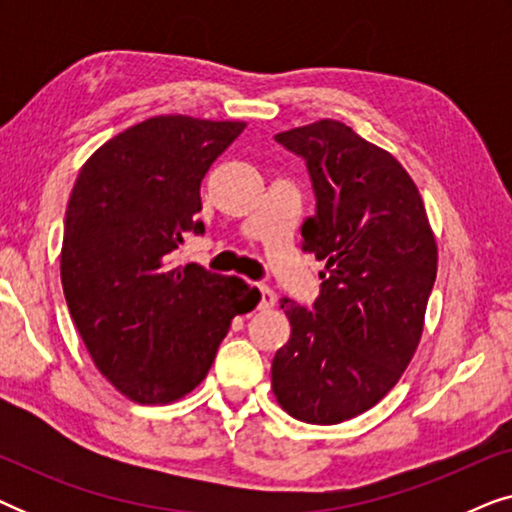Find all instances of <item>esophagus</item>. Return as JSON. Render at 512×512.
<instances>
[{"mask_svg":"<svg viewBox=\"0 0 512 512\" xmlns=\"http://www.w3.org/2000/svg\"><path fill=\"white\" fill-rule=\"evenodd\" d=\"M258 293H261V300H258V310H270L275 305V291L268 289V286H258Z\"/></svg>","mask_w":512,"mask_h":512,"instance_id":"34e87169","label":"esophagus"}]
</instances>
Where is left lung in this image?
Masks as SVG:
<instances>
[{
	"instance_id": "obj_1",
	"label": "left lung",
	"mask_w": 512,
	"mask_h": 512,
	"mask_svg": "<svg viewBox=\"0 0 512 512\" xmlns=\"http://www.w3.org/2000/svg\"><path fill=\"white\" fill-rule=\"evenodd\" d=\"M275 139L307 163L317 214L300 233L326 268L312 310L279 300L291 338L272 359V391L300 422L340 424L380 403L415 356L436 237L405 167L349 125L324 118Z\"/></svg>"
}]
</instances>
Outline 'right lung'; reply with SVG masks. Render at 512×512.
Masks as SVG:
<instances>
[{
    "instance_id": "right-lung-1",
    "label": "right lung",
    "mask_w": 512,
    "mask_h": 512,
    "mask_svg": "<svg viewBox=\"0 0 512 512\" xmlns=\"http://www.w3.org/2000/svg\"><path fill=\"white\" fill-rule=\"evenodd\" d=\"M242 121L153 116L111 137L69 195L60 279L97 370L130 401L165 405L198 387L258 289L198 263L174 268L184 233H202L200 184Z\"/></svg>"
}]
</instances>
